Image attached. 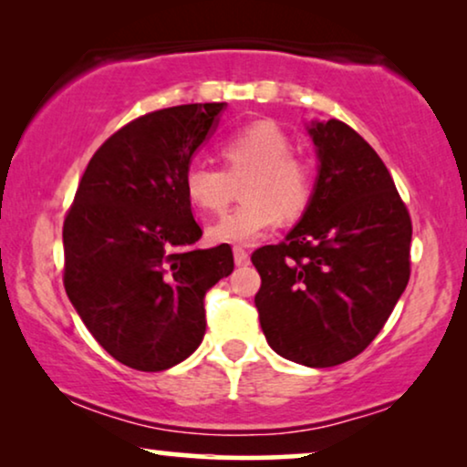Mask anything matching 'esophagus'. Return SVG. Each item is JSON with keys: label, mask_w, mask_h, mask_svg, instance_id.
Returning a JSON list of instances; mask_svg holds the SVG:
<instances>
[{"label": "esophagus", "mask_w": 467, "mask_h": 467, "mask_svg": "<svg viewBox=\"0 0 467 467\" xmlns=\"http://www.w3.org/2000/svg\"><path fill=\"white\" fill-rule=\"evenodd\" d=\"M234 261L235 265H248L251 257H248V253L242 246H234Z\"/></svg>", "instance_id": "obj_1"}]
</instances>
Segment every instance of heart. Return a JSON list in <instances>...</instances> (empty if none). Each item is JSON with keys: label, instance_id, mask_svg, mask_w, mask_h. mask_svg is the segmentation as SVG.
Returning a JSON list of instances; mask_svg holds the SVG:
<instances>
[{"label": "heart", "instance_id": "1", "mask_svg": "<svg viewBox=\"0 0 467 467\" xmlns=\"http://www.w3.org/2000/svg\"><path fill=\"white\" fill-rule=\"evenodd\" d=\"M225 170L191 163L184 171V193L206 213H221L232 200V181L242 182V206L210 227L216 244H253L280 214L296 219L310 206L317 170L308 157L291 150V138L272 120H257L234 131L221 144Z\"/></svg>", "mask_w": 467, "mask_h": 467}]
</instances>
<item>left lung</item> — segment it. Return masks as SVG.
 Here are the masks:
<instances>
[{"instance_id": "8db88e82", "label": "left lung", "mask_w": 467, "mask_h": 467, "mask_svg": "<svg viewBox=\"0 0 467 467\" xmlns=\"http://www.w3.org/2000/svg\"><path fill=\"white\" fill-rule=\"evenodd\" d=\"M318 176L278 244L253 253L265 340L285 359L331 368L369 347L410 278L412 223L387 165L337 119L308 127Z\"/></svg>"}]
</instances>
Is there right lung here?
Here are the masks:
<instances>
[{
  "label": "right lung",
  "mask_w": 467,
  "mask_h": 467,
  "mask_svg": "<svg viewBox=\"0 0 467 467\" xmlns=\"http://www.w3.org/2000/svg\"><path fill=\"white\" fill-rule=\"evenodd\" d=\"M225 104L144 114L95 150L63 223V285L82 323L127 368L161 372L206 334V291L234 270L229 244L195 248L184 193L193 152Z\"/></svg>",
  "instance_id": "1"
}]
</instances>
